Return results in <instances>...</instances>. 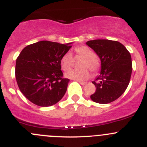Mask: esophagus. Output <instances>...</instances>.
I'll list each match as a JSON object with an SVG mask.
<instances>
[{"mask_svg":"<svg viewBox=\"0 0 147 147\" xmlns=\"http://www.w3.org/2000/svg\"><path fill=\"white\" fill-rule=\"evenodd\" d=\"M78 82L80 84H82V85H84V84H86V83H87L86 82H83V81H79V80H78Z\"/></svg>","mask_w":147,"mask_h":147,"instance_id":"esophagus-1","label":"esophagus"}]
</instances>
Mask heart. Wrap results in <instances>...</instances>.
Listing matches in <instances>:
<instances>
[{
    "label": "heart",
    "instance_id": "heart-1",
    "mask_svg": "<svg viewBox=\"0 0 147 147\" xmlns=\"http://www.w3.org/2000/svg\"><path fill=\"white\" fill-rule=\"evenodd\" d=\"M75 57L77 59L82 58L80 63L82 68L78 69H72L65 74L67 78L76 80H84L90 77V71L93 74H97L101 68V63L99 59L95 56V53L87 46H78L75 48ZM75 65V59L72 53H65L61 57L60 65L64 71L70 69Z\"/></svg>",
    "mask_w": 147,
    "mask_h": 147
}]
</instances>
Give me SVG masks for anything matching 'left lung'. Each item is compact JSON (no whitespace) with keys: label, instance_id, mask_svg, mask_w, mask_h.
I'll return each instance as SVG.
<instances>
[{"label":"left lung","instance_id":"obj_1","mask_svg":"<svg viewBox=\"0 0 147 147\" xmlns=\"http://www.w3.org/2000/svg\"><path fill=\"white\" fill-rule=\"evenodd\" d=\"M86 44L101 60L100 75L92 82L96 91L90 98L97 103H110L119 98L128 87L132 71L131 55L118 41L93 40Z\"/></svg>","mask_w":147,"mask_h":147}]
</instances>
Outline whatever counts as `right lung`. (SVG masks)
Returning <instances> with one entry per match:
<instances>
[{
	"label": "right lung",
	"instance_id": "obj_1",
	"mask_svg": "<svg viewBox=\"0 0 147 147\" xmlns=\"http://www.w3.org/2000/svg\"><path fill=\"white\" fill-rule=\"evenodd\" d=\"M69 44L43 40L26 46L16 60V78L23 95L40 107H49L65 95L69 80L63 78L60 60Z\"/></svg>",
	"mask_w": 147,
	"mask_h": 147
}]
</instances>
